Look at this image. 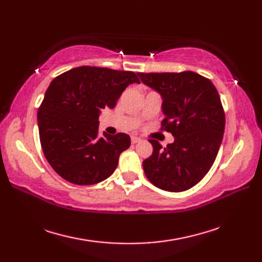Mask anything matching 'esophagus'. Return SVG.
I'll use <instances>...</instances> for the list:
<instances>
[{"label":"esophagus","mask_w":262,"mask_h":262,"mask_svg":"<svg viewBox=\"0 0 262 262\" xmlns=\"http://www.w3.org/2000/svg\"><path fill=\"white\" fill-rule=\"evenodd\" d=\"M142 140L140 137H136V136H132V143L133 144H136V143H138V142H141Z\"/></svg>","instance_id":"1"}]
</instances>
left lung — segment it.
I'll use <instances>...</instances> for the list:
<instances>
[{"label": "left lung", "mask_w": 262, "mask_h": 262, "mask_svg": "<svg viewBox=\"0 0 262 262\" xmlns=\"http://www.w3.org/2000/svg\"><path fill=\"white\" fill-rule=\"evenodd\" d=\"M137 75L161 94L165 116L161 125L174 137L164 148L149 140L153 153L143 161L144 172L162 190H188L207 174L223 140L225 114L220 94L210 80L191 71Z\"/></svg>", "instance_id": "left-lung-1"}]
</instances>
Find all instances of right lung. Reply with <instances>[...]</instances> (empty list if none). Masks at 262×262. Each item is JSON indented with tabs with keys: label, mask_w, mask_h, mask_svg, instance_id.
Masks as SVG:
<instances>
[{
	"label": "right lung",
	"mask_w": 262,
	"mask_h": 262,
	"mask_svg": "<svg viewBox=\"0 0 262 262\" xmlns=\"http://www.w3.org/2000/svg\"><path fill=\"white\" fill-rule=\"evenodd\" d=\"M132 83H140L134 72L81 66L49 84L38 109L39 137L48 163L63 179L88 186L114 173L130 137L100 136L99 116L101 109L115 108Z\"/></svg>",
	"instance_id": "obj_1"
}]
</instances>
